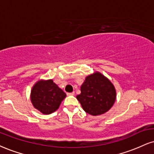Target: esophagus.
I'll return each mask as SVG.
<instances>
[{"label":"esophagus","mask_w":154,"mask_h":154,"mask_svg":"<svg viewBox=\"0 0 154 154\" xmlns=\"http://www.w3.org/2000/svg\"><path fill=\"white\" fill-rule=\"evenodd\" d=\"M66 95H69V96H70V95H75V92H67V93H66Z\"/></svg>","instance_id":"34e87169"}]
</instances>
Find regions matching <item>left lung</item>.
Segmentation results:
<instances>
[{
  "mask_svg": "<svg viewBox=\"0 0 154 154\" xmlns=\"http://www.w3.org/2000/svg\"><path fill=\"white\" fill-rule=\"evenodd\" d=\"M113 85L105 76L95 72L86 77L77 96L83 110L92 116H99L108 111L116 101Z\"/></svg>",
  "mask_w": 154,
  "mask_h": 154,
  "instance_id": "obj_1",
  "label": "left lung"
}]
</instances>
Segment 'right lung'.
<instances>
[{
  "mask_svg": "<svg viewBox=\"0 0 154 154\" xmlns=\"http://www.w3.org/2000/svg\"><path fill=\"white\" fill-rule=\"evenodd\" d=\"M66 93L52 79L36 82L31 93V100L35 108L44 114H50L59 108Z\"/></svg>",
  "mask_w": 154,
  "mask_h": 154,
  "instance_id": "obj_1",
  "label": "right lung"
}]
</instances>
